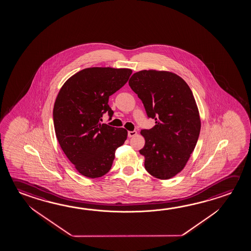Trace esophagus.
<instances>
[{
	"instance_id": "esophagus-1",
	"label": "esophagus",
	"mask_w": 251,
	"mask_h": 251,
	"mask_svg": "<svg viewBox=\"0 0 251 251\" xmlns=\"http://www.w3.org/2000/svg\"><path fill=\"white\" fill-rule=\"evenodd\" d=\"M137 132L136 130H133V131H127V136L128 137H133V136H136Z\"/></svg>"
}]
</instances>
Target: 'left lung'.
I'll return each mask as SVG.
<instances>
[{"instance_id": "8db88e82", "label": "left lung", "mask_w": 251, "mask_h": 251, "mask_svg": "<svg viewBox=\"0 0 251 251\" xmlns=\"http://www.w3.org/2000/svg\"><path fill=\"white\" fill-rule=\"evenodd\" d=\"M144 104L148 118L156 121L142 129L145 139L140 154L144 167L153 177L168 179L185 167L197 144L201 119L193 92L177 74L140 71L128 81Z\"/></svg>"}]
</instances>
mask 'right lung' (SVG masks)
I'll return each mask as SVG.
<instances>
[{"instance_id":"right-lung-1","label":"right lung","mask_w":251,"mask_h":251,"mask_svg":"<svg viewBox=\"0 0 251 251\" xmlns=\"http://www.w3.org/2000/svg\"><path fill=\"white\" fill-rule=\"evenodd\" d=\"M130 69L91 67L66 80L54 104L56 136L66 156L78 173L91 178L102 177L111 169L115 150L124 144V127L101 124L109 96L127 83Z\"/></svg>"}]
</instances>
